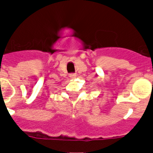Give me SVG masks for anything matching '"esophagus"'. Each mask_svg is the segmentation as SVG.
<instances>
[{
    "label": "esophagus",
    "instance_id": "esophagus-1",
    "mask_svg": "<svg viewBox=\"0 0 153 153\" xmlns=\"http://www.w3.org/2000/svg\"><path fill=\"white\" fill-rule=\"evenodd\" d=\"M76 74H70V78H76Z\"/></svg>",
    "mask_w": 153,
    "mask_h": 153
}]
</instances>
